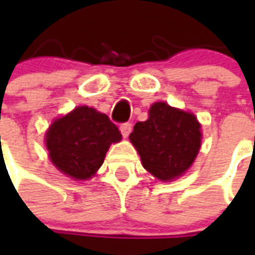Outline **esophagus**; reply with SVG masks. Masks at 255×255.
Returning <instances> with one entry per match:
<instances>
[{
    "mask_svg": "<svg viewBox=\"0 0 255 255\" xmlns=\"http://www.w3.org/2000/svg\"><path fill=\"white\" fill-rule=\"evenodd\" d=\"M132 131V124L131 123H123L120 126V132H122V135L123 137H127Z\"/></svg>",
    "mask_w": 255,
    "mask_h": 255,
    "instance_id": "34e87169",
    "label": "esophagus"
}]
</instances>
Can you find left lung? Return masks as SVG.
Masks as SVG:
<instances>
[{
  "label": "left lung",
  "mask_w": 255,
  "mask_h": 255,
  "mask_svg": "<svg viewBox=\"0 0 255 255\" xmlns=\"http://www.w3.org/2000/svg\"><path fill=\"white\" fill-rule=\"evenodd\" d=\"M145 122H137L129 140L139 152L143 167L161 181L185 173L201 147L197 118L164 102L152 104Z\"/></svg>",
  "instance_id": "8db88e82"
}]
</instances>
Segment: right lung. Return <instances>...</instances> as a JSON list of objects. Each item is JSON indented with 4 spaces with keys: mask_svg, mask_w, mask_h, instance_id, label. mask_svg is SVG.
Masks as SVG:
<instances>
[{
    "mask_svg": "<svg viewBox=\"0 0 255 255\" xmlns=\"http://www.w3.org/2000/svg\"><path fill=\"white\" fill-rule=\"evenodd\" d=\"M51 163L75 180H88L102 167L112 143L122 133L106 114L79 106L55 119L45 136Z\"/></svg>",
    "mask_w": 255,
    "mask_h": 255,
    "instance_id": "right-lung-1",
    "label": "right lung"
}]
</instances>
